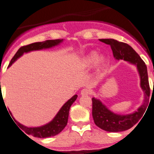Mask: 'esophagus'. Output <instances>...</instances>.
Instances as JSON below:
<instances>
[{
	"mask_svg": "<svg viewBox=\"0 0 154 154\" xmlns=\"http://www.w3.org/2000/svg\"><path fill=\"white\" fill-rule=\"evenodd\" d=\"M91 90L89 89V88H84V89H82L81 91V95H88V94H91Z\"/></svg>",
	"mask_w": 154,
	"mask_h": 154,
	"instance_id": "esophagus-1",
	"label": "esophagus"
}]
</instances>
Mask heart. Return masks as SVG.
I'll use <instances>...</instances> for the list:
<instances>
[{
  "label": "heart",
  "mask_w": 154,
  "mask_h": 154,
  "mask_svg": "<svg viewBox=\"0 0 154 154\" xmlns=\"http://www.w3.org/2000/svg\"><path fill=\"white\" fill-rule=\"evenodd\" d=\"M96 56H97L96 53H94V52H92V53H89L88 56H86V57L85 58V60H84L85 66H91V65L94 63V60H96ZM103 60H104V58H103L102 56H100V57L98 58L97 61H98V63H102Z\"/></svg>",
  "instance_id": "heart-1"
}]
</instances>
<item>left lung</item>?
Segmentation results:
<instances>
[{"label":"left lung","instance_id":"8db88e82","mask_svg":"<svg viewBox=\"0 0 154 154\" xmlns=\"http://www.w3.org/2000/svg\"><path fill=\"white\" fill-rule=\"evenodd\" d=\"M99 40L111 46L114 57L116 60H126L136 65L140 76V86L144 92L145 99L137 111H135L133 114L127 115H117L109 111L99 100L92 98V117L94 124L106 131H124L139 122V120L141 119L147 108L150 88L146 66L134 49L127 43L113 39H100Z\"/></svg>","mask_w":154,"mask_h":154}]
</instances>
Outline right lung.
I'll list each match as a JSON object with an SVG mask.
<instances>
[{
  "instance_id": "obj_1",
  "label": "right lung",
  "mask_w": 154,
  "mask_h": 154,
  "mask_svg": "<svg viewBox=\"0 0 154 154\" xmlns=\"http://www.w3.org/2000/svg\"><path fill=\"white\" fill-rule=\"evenodd\" d=\"M62 41H63V39H49V40H46V41L37 42V43H31V44L26 45V46H21L18 49V51L17 52L16 54L12 58V60H11L9 66L12 65V63L17 58L22 56L24 53L33 51V50H39V49H46V48H50L52 46H56V45L61 43ZM77 97H78V95L75 94L74 96L72 97L67 102L65 103V105L62 107L61 109L60 110V111L58 112V114L54 118V119L51 122H49V124L44 125V126L39 127V128H27V127H25L23 125H20L19 122L15 121L14 118H13V120H14V121L17 124L16 125H18L21 128V129H22L23 131H25V133L29 135H32V136L35 137L45 138L55 136V135L60 134L64 129L66 125H67L68 118H69V111L70 107L72 105V103L75 101ZM10 114H11V113H10Z\"/></svg>"
}]
</instances>
